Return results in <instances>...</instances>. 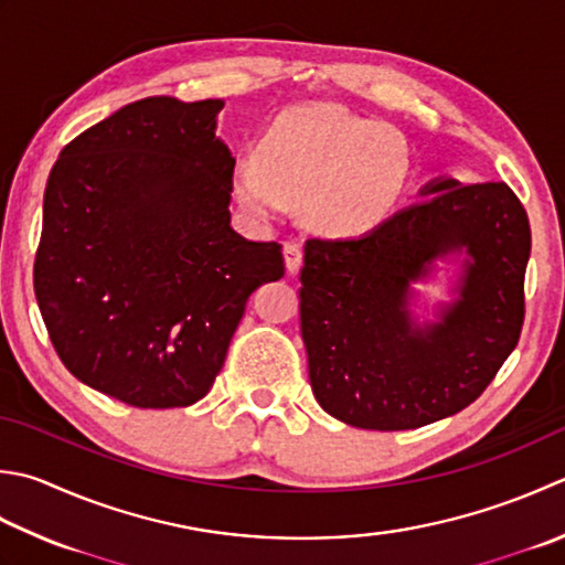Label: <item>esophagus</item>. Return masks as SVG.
Here are the masks:
<instances>
[{"label":"esophagus","mask_w":565,"mask_h":565,"mask_svg":"<svg viewBox=\"0 0 565 565\" xmlns=\"http://www.w3.org/2000/svg\"><path fill=\"white\" fill-rule=\"evenodd\" d=\"M284 262H286V271L289 274H298L301 269V262H303V252L294 242H286L284 245Z\"/></svg>","instance_id":"34e87169"}]
</instances>
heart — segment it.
Here are the masks:
<instances>
[{"label": "heart", "mask_w": 565, "mask_h": 565, "mask_svg": "<svg viewBox=\"0 0 565 565\" xmlns=\"http://www.w3.org/2000/svg\"><path fill=\"white\" fill-rule=\"evenodd\" d=\"M412 173L399 129L330 103L274 117L257 157L232 166V193L254 223H274L301 203L303 223L326 237H362L394 215Z\"/></svg>", "instance_id": "b5f03b06"}]
</instances>
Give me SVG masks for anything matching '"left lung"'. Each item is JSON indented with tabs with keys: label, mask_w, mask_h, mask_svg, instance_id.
<instances>
[{
	"label": "left lung",
	"mask_w": 565,
	"mask_h": 565,
	"mask_svg": "<svg viewBox=\"0 0 565 565\" xmlns=\"http://www.w3.org/2000/svg\"><path fill=\"white\" fill-rule=\"evenodd\" d=\"M422 201L355 239H308L301 338L318 404L338 422L406 430L472 404L516 348L532 230L507 183L438 175ZM454 267L418 319L414 282Z\"/></svg>",
	"instance_id": "left-lung-1"
}]
</instances>
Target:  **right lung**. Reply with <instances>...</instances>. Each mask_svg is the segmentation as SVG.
<instances>
[{
  "instance_id": "1",
  "label": "right lung",
  "mask_w": 565,
  "mask_h": 565,
  "mask_svg": "<svg viewBox=\"0 0 565 565\" xmlns=\"http://www.w3.org/2000/svg\"><path fill=\"white\" fill-rule=\"evenodd\" d=\"M223 107L143 97L75 137L49 175L43 323L73 377L129 406L203 399L247 298L284 276L281 245L230 225Z\"/></svg>"
}]
</instances>
